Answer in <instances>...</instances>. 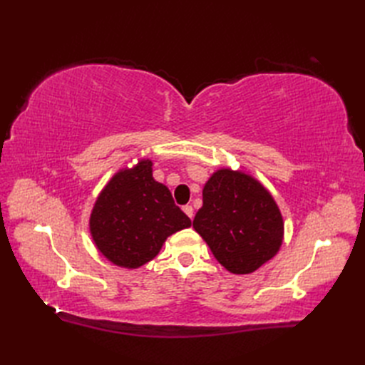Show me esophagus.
<instances>
[{"label": "esophagus", "instance_id": "obj_1", "mask_svg": "<svg viewBox=\"0 0 365 365\" xmlns=\"http://www.w3.org/2000/svg\"><path fill=\"white\" fill-rule=\"evenodd\" d=\"M182 210H184V213H185L187 216H189L190 219H193V213H195V212H193V207H192V205H184Z\"/></svg>", "mask_w": 365, "mask_h": 365}]
</instances>
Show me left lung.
I'll use <instances>...</instances> for the list:
<instances>
[{"instance_id":"left-lung-1","label":"left lung","mask_w":365,"mask_h":365,"mask_svg":"<svg viewBox=\"0 0 365 365\" xmlns=\"http://www.w3.org/2000/svg\"><path fill=\"white\" fill-rule=\"evenodd\" d=\"M193 228L233 274L260 268L283 240V217L271 193L252 176L230 169L215 172L204 185Z\"/></svg>"}]
</instances>
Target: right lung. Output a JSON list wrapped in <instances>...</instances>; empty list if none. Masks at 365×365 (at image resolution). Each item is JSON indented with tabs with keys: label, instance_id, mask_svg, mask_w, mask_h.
I'll list each match as a JSON object with an SVG mask.
<instances>
[{
	"label": "right lung",
	"instance_id": "1",
	"mask_svg": "<svg viewBox=\"0 0 365 365\" xmlns=\"http://www.w3.org/2000/svg\"><path fill=\"white\" fill-rule=\"evenodd\" d=\"M190 225V217L175 204L168 187L153 180L149 160L115 173L90 217L96 247L123 268L150 262L165 239Z\"/></svg>",
	"mask_w": 365,
	"mask_h": 365
}]
</instances>
